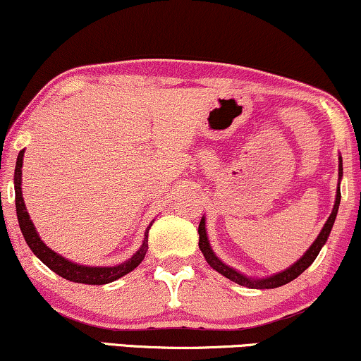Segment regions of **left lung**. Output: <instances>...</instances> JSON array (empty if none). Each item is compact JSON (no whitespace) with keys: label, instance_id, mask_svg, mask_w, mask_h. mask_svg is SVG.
<instances>
[{"label":"left lung","instance_id":"1","mask_svg":"<svg viewBox=\"0 0 361 361\" xmlns=\"http://www.w3.org/2000/svg\"><path fill=\"white\" fill-rule=\"evenodd\" d=\"M338 190H336V198H335V204H333V209H331V214L328 216V220L325 225H323L320 235L317 236V240L313 241V245L310 246L307 250V253L303 255L302 258L298 259V262L291 264V267L286 268V270H283L280 273H276V275H271V276H267V278H252V276H245L243 273L236 271L235 268L228 267L221 262L220 258L214 255V252L212 250V246H209V241H208V235H207V225H204V218H202V221H200V226H198V235H200V241H198V246L200 250H202L204 259H207L209 267L213 268V270H216L218 273H221L223 276H226L228 280L238 283L241 286H248V288H257V290H268V288H278V286H283L286 285V283L293 281L296 276H300L302 273L307 270L314 262V258L318 257V253H320V250L323 248V245L326 243L328 236H330V231L333 228V223H335V218H336V213H338V207H340V200H341V193H340V181H341V176H343V161H341V157L338 158Z\"/></svg>","mask_w":361,"mask_h":361}]
</instances>
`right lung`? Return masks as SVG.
Instances as JSON below:
<instances>
[{
	"label": "right lung",
	"instance_id": "obj_1",
	"mask_svg": "<svg viewBox=\"0 0 361 361\" xmlns=\"http://www.w3.org/2000/svg\"><path fill=\"white\" fill-rule=\"evenodd\" d=\"M23 157H25V149H21L16 159V168H15V202H16V216L18 223H20L21 233L25 236L26 243L31 248L36 257L43 262L49 270L58 273L59 276H63L65 280L75 281V283H85V285H106L118 280V278L125 276L126 273L133 271L138 264L143 262L145 255L148 252V231L149 225L147 228V233H145L143 245L140 246V250L136 252L130 259H126L125 263L116 264V267H86V264L73 263L70 259L63 258L61 255L53 252L51 248H48L39 238L38 231L33 225V221L30 220V214L26 212L25 200H23L21 193V168H23Z\"/></svg>",
	"mask_w": 361,
	"mask_h": 361
}]
</instances>
